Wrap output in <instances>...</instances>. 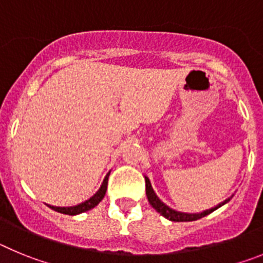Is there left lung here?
<instances>
[{
	"label": "left lung",
	"instance_id": "obj_1",
	"mask_svg": "<svg viewBox=\"0 0 263 263\" xmlns=\"http://www.w3.org/2000/svg\"><path fill=\"white\" fill-rule=\"evenodd\" d=\"M145 182H146V195H147L148 203L152 204L153 208H154L158 213H160V215L163 216V217H166L167 220H171V221H176V222L195 221V220H199V218L204 217V216H206V215H210V213H212L213 211H216L221 205L227 204L228 201L231 200L232 196H233V195H232L231 197H228L227 200H224L222 203L218 204V205L213 206V208H211V210L204 211V212H201V213H184V212H179V211L173 210V208H170L168 205H166L163 201L160 200L159 197L157 196V194L154 192V190H153L152 183H150V179H148L147 176H145Z\"/></svg>",
	"mask_w": 263,
	"mask_h": 263
}]
</instances>
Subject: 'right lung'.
<instances>
[{
    "mask_svg": "<svg viewBox=\"0 0 263 263\" xmlns=\"http://www.w3.org/2000/svg\"><path fill=\"white\" fill-rule=\"evenodd\" d=\"M109 174H106L105 179H104L103 184L100 187L99 191L93 195V196L85 200L84 203L78 204V205H73V206H53V205H48L51 210L57 211V212L63 213V215H71V216H75L79 215V213H83V212H87V211L92 210L100 201L103 200L104 196H105V192H106V187H108V178H109Z\"/></svg>",
    "mask_w": 263,
    "mask_h": 263,
    "instance_id": "add662e5",
    "label": "right lung"
}]
</instances>
